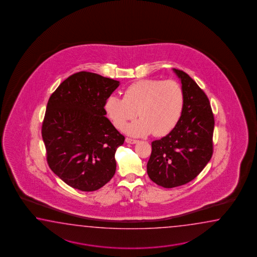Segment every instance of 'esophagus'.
I'll return each instance as SVG.
<instances>
[{
  "label": "esophagus",
  "instance_id": "1",
  "mask_svg": "<svg viewBox=\"0 0 257 257\" xmlns=\"http://www.w3.org/2000/svg\"><path fill=\"white\" fill-rule=\"evenodd\" d=\"M126 143H130V144H136V143L139 142V141L133 140V139H131V138H126Z\"/></svg>",
  "mask_w": 257,
  "mask_h": 257
}]
</instances>
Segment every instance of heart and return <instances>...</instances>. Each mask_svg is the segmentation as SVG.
<instances>
[{
  "label": "heart",
  "instance_id": "obj_1",
  "mask_svg": "<svg viewBox=\"0 0 257 257\" xmlns=\"http://www.w3.org/2000/svg\"><path fill=\"white\" fill-rule=\"evenodd\" d=\"M184 106V93L175 81L141 80L125 90L124 97L115 94L105 101L104 107L113 124L123 130L126 123L140 119L126 126L131 136H164L172 131L180 118Z\"/></svg>",
  "mask_w": 257,
  "mask_h": 257
}]
</instances>
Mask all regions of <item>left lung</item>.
<instances>
[{
	"instance_id": "obj_1",
	"label": "left lung",
	"mask_w": 257,
	"mask_h": 257,
	"mask_svg": "<svg viewBox=\"0 0 257 257\" xmlns=\"http://www.w3.org/2000/svg\"><path fill=\"white\" fill-rule=\"evenodd\" d=\"M184 93L180 118L169 134L152 142L147 164L151 180L172 188L195 179L213 153L214 116L208 96L191 77L173 69Z\"/></svg>"
}]
</instances>
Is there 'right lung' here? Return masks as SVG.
<instances>
[{
	"instance_id": "obj_1",
	"label": "right lung",
	"mask_w": 257,
	"mask_h": 257,
	"mask_svg": "<svg viewBox=\"0 0 257 257\" xmlns=\"http://www.w3.org/2000/svg\"><path fill=\"white\" fill-rule=\"evenodd\" d=\"M120 82L80 71L49 97L42 125L47 161L68 186L95 191L114 176L115 153L125 138L104 116V104Z\"/></svg>"
}]
</instances>
